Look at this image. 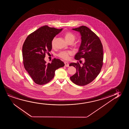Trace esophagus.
Here are the masks:
<instances>
[{"label": "esophagus", "mask_w": 129, "mask_h": 129, "mask_svg": "<svg viewBox=\"0 0 129 129\" xmlns=\"http://www.w3.org/2000/svg\"><path fill=\"white\" fill-rule=\"evenodd\" d=\"M64 63H65V67H69V64L67 62H65Z\"/></svg>", "instance_id": "obj_1"}]
</instances>
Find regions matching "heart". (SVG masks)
<instances>
[{"label":"heart","instance_id":"1","mask_svg":"<svg viewBox=\"0 0 129 129\" xmlns=\"http://www.w3.org/2000/svg\"><path fill=\"white\" fill-rule=\"evenodd\" d=\"M64 37L65 38L66 41L68 42L70 41H74L75 39V37L73 34L71 32H67L65 33L64 34ZM55 37H54L51 41V46L54 47L55 46ZM72 52L71 51H62L60 52L58 54L59 57L62 58L64 60H67L69 59L70 58V56L72 55Z\"/></svg>","mask_w":129,"mask_h":129}]
</instances>
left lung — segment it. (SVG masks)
I'll return each instance as SVG.
<instances>
[{
  "instance_id": "8db88e82",
  "label": "left lung",
  "mask_w": 129,
  "mask_h": 129,
  "mask_svg": "<svg viewBox=\"0 0 129 129\" xmlns=\"http://www.w3.org/2000/svg\"><path fill=\"white\" fill-rule=\"evenodd\" d=\"M72 29L79 32L81 36V45L74 58L77 60L84 58V62L82 66L79 62L70 64L76 69V73L70 79L76 85L84 86L93 81L101 72L104 57L102 44L99 37L87 27Z\"/></svg>"
}]
</instances>
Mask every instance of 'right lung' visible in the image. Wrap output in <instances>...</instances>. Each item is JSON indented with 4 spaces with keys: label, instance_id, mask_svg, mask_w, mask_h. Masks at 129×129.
<instances>
[{
    "label": "right lung",
    "instance_id": "right-lung-1",
    "mask_svg": "<svg viewBox=\"0 0 129 129\" xmlns=\"http://www.w3.org/2000/svg\"><path fill=\"white\" fill-rule=\"evenodd\" d=\"M62 28L48 25L41 27L27 37L22 47L23 64L25 70L37 84L44 85L55 76V71L65 65L59 59L54 58L51 63L44 60L46 53L52 49L51 42Z\"/></svg>",
    "mask_w": 129,
    "mask_h": 129
}]
</instances>
